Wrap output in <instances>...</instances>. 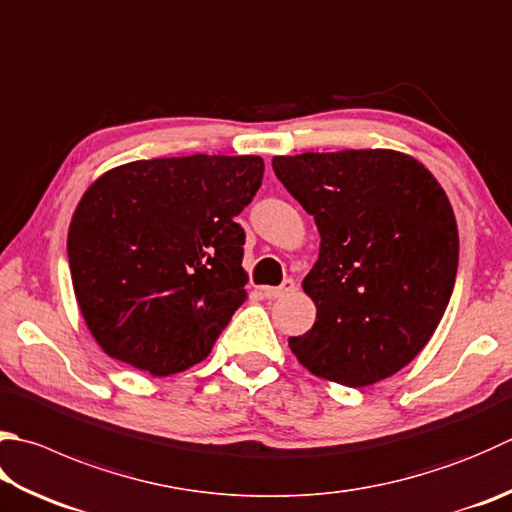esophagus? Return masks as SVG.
<instances>
[{
	"mask_svg": "<svg viewBox=\"0 0 512 512\" xmlns=\"http://www.w3.org/2000/svg\"><path fill=\"white\" fill-rule=\"evenodd\" d=\"M294 287L296 285H294L292 278H287V281H283V285H278V287H263V296L265 298H281L289 292H294Z\"/></svg>",
	"mask_w": 512,
	"mask_h": 512,
	"instance_id": "1",
	"label": "esophagus"
}]
</instances>
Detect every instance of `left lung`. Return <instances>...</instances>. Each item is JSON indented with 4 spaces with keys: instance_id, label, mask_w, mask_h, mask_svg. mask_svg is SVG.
<instances>
[{
    "instance_id": "obj_1",
    "label": "left lung",
    "mask_w": 512,
    "mask_h": 512,
    "mask_svg": "<svg viewBox=\"0 0 512 512\" xmlns=\"http://www.w3.org/2000/svg\"><path fill=\"white\" fill-rule=\"evenodd\" d=\"M272 167L321 234L303 281L316 321L289 336L296 359L347 388L397 374L435 334L455 287L459 234L446 191L392 149L276 156Z\"/></svg>"
}]
</instances>
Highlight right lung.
<instances>
[{
    "mask_svg": "<svg viewBox=\"0 0 512 512\" xmlns=\"http://www.w3.org/2000/svg\"><path fill=\"white\" fill-rule=\"evenodd\" d=\"M258 156L136 160L84 191L71 218L77 305L102 350L169 376L207 359L245 303V231Z\"/></svg>",
    "mask_w": 512,
    "mask_h": 512,
    "instance_id": "1",
    "label": "right lung"
}]
</instances>
